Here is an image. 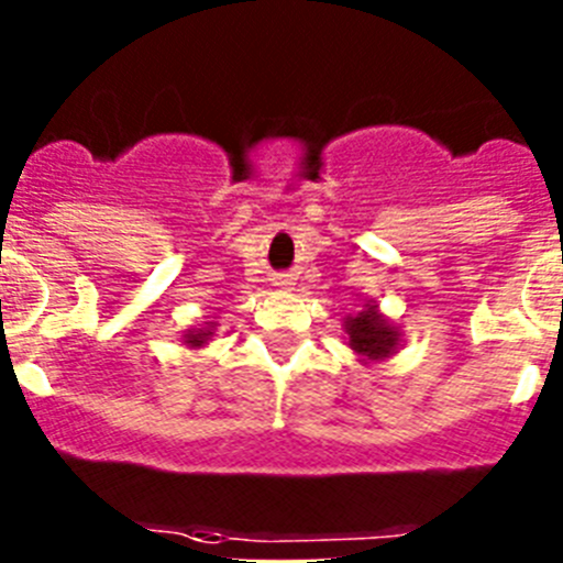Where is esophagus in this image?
<instances>
[{
	"label": "esophagus",
	"instance_id": "esophagus-1",
	"mask_svg": "<svg viewBox=\"0 0 563 563\" xmlns=\"http://www.w3.org/2000/svg\"><path fill=\"white\" fill-rule=\"evenodd\" d=\"M276 287H282V290H292V278L290 276H278Z\"/></svg>",
	"mask_w": 563,
	"mask_h": 563
}]
</instances>
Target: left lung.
Segmentation results:
<instances>
[{
	"mask_svg": "<svg viewBox=\"0 0 563 563\" xmlns=\"http://www.w3.org/2000/svg\"><path fill=\"white\" fill-rule=\"evenodd\" d=\"M343 332H346V346L361 363L386 361L402 346L400 327L383 316L375 301H366L355 316L343 318Z\"/></svg>",
	"mask_w": 563,
	"mask_h": 563,
	"instance_id": "left-lung-1",
	"label": "left lung"
}]
</instances>
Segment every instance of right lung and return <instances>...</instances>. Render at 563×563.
<instances>
[{
	"instance_id": "add662e5",
	"label": "right lung",
	"mask_w": 563,
	"mask_h": 563,
	"mask_svg": "<svg viewBox=\"0 0 563 563\" xmlns=\"http://www.w3.org/2000/svg\"><path fill=\"white\" fill-rule=\"evenodd\" d=\"M213 330H217V324L213 321H202V324L191 327V330L183 335V343H186L188 350H202L208 341L213 338Z\"/></svg>"
}]
</instances>
